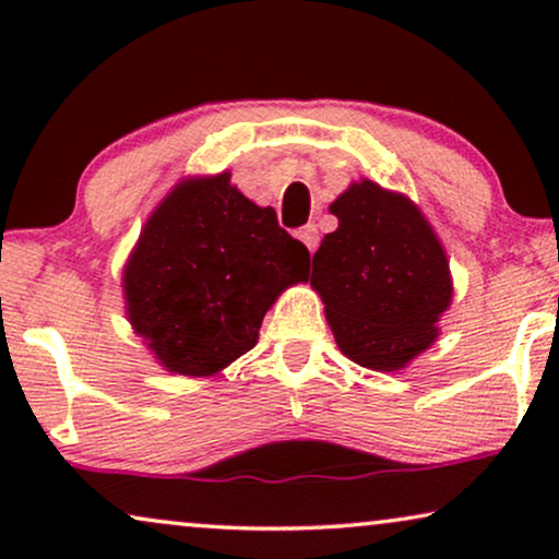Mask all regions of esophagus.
<instances>
[{
    "mask_svg": "<svg viewBox=\"0 0 559 559\" xmlns=\"http://www.w3.org/2000/svg\"><path fill=\"white\" fill-rule=\"evenodd\" d=\"M297 239H300L305 247L310 249V254L312 251L318 249V241H320V236H318V228H316V224H308V226H302L300 231H297Z\"/></svg>",
    "mask_w": 559,
    "mask_h": 559,
    "instance_id": "1",
    "label": "esophagus"
}]
</instances>
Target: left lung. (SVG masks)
<instances>
[{"instance_id":"8db88e82","label":"left lung","mask_w":559,"mask_h":559,"mask_svg":"<svg viewBox=\"0 0 559 559\" xmlns=\"http://www.w3.org/2000/svg\"><path fill=\"white\" fill-rule=\"evenodd\" d=\"M338 228L312 257L310 285L350 361L402 371L438 341L453 302L448 254L404 193L358 180L331 203Z\"/></svg>"}]
</instances>
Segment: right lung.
I'll return each instance as SVG.
<instances>
[{"label": "right lung", "mask_w": 559, "mask_h": 559, "mask_svg": "<svg viewBox=\"0 0 559 559\" xmlns=\"http://www.w3.org/2000/svg\"><path fill=\"white\" fill-rule=\"evenodd\" d=\"M310 254L231 186V173L182 178L150 213L121 274L127 320L157 364L216 377L257 346L266 310L308 280Z\"/></svg>", "instance_id": "obj_1"}]
</instances>
